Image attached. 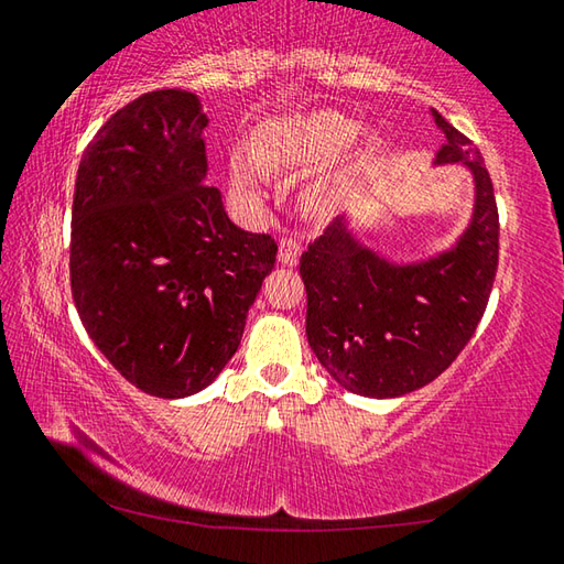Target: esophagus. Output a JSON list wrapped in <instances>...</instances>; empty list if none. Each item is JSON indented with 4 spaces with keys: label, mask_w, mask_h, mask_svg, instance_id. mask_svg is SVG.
Segmentation results:
<instances>
[{
    "label": "esophagus",
    "mask_w": 564,
    "mask_h": 564,
    "mask_svg": "<svg viewBox=\"0 0 564 564\" xmlns=\"http://www.w3.org/2000/svg\"><path fill=\"white\" fill-rule=\"evenodd\" d=\"M300 242L292 240V237H282L280 245H276V260L282 264H294L300 260Z\"/></svg>",
    "instance_id": "1"
}]
</instances>
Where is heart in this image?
<instances>
[{"mask_svg": "<svg viewBox=\"0 0 564 564\" xmlns=\"http://www.w3.org/2000/svg\"><path fill=\"white\" fill-rule=\"evenodd\" d=\"M381 135L377 128L359 133V123L339 111H314L292 118H282L262 128L257 138V161L267 171H310L324 167L314 181L304 200L317 213L334 210L341 193L354 183L364 167L379 151ZM232 187L250 205L264 203V175L260 167L247 163L245 158H232L230 165Z\"/></svg>", "mask_w": 564, "mask_h": 564, "instance_id": "1", "label": "heart"}]
</instances>
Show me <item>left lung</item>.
<instances>
[{
	"label": "left lung",
	"instance_id": "left-lung-1",
	"mask_svg": "<svg viewBox=\"0 0 564 564\" xmlns=\"http://www.w3.org/2000/svg\"><path fill=\"white\" fill-rule=\"evenodd\" d=\"M446 143L433 165L473 175L468 227L448 250L419 262H391L337 217L302 254L307 339L341 389L397 399L426 387L470 341L498 270V207L480 151L438 111Z\"/></svg>",
	"mask_w": 564,
	"mask_h": 564
}]
</instances>
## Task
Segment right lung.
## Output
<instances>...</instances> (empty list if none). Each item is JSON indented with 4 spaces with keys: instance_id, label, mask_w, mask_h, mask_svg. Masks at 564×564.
I'll list each match as a JSON object with an SVG mask.
<instances>
[{
    "instance_id": "right-lung-1",
    "label": "right lung",
    "mask_w": 564,
    "mask_h": 564,
    "mask_svg": "<svg viewBox=\"0 0 564 564\" xmlns=\"http://www.w3.org/2000/svg\"><path fill=\"white\" fill-rule=\"evenodd\" d=\"M200 98L138 96L82 155L72 294L98 351L135 389L185 399L217 379L272 272L270 235L245 232L205 185Z\"/></svg>"
}]
</instances>
